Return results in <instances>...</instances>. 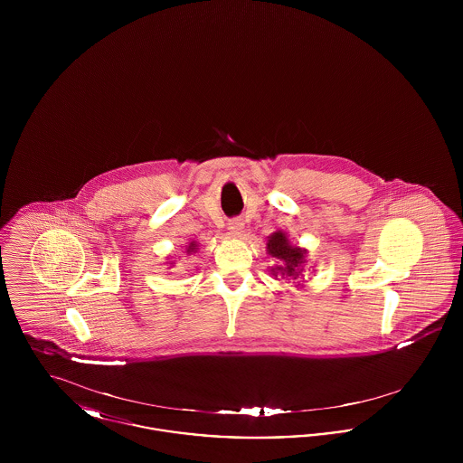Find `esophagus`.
Returning <instances> with one entry per match:
<instances>
[{"instance_id": "esophagus-1", "label": "esophagus", "mask_w": 463, "mask_h": 463, "mask_svg": "<svg viewBox=\"0 0 463 463\" xmlns=\"http://www.w3.org/2000/svg\"><path fill=\"white\" fill-rule=\"evenodd\" d=\"M227 229H229V234H231L232 238H240L242 232L241 219H232V221L227 223Z\"/></svg>"}]
</instances>
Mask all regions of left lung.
<instances>
[{
    "mask_svg": "<svg viewBox=\"0 0 463 463\" xmlns=\"http://www.w3.org/2000/svg\"><path fill=\"white\" fill-rule=\"evenodd\" d=\"M267 251L270 257L279 260V264L270 269L272 276H276V278L283 276V278H291V279H297L302 276L307 250H304L300 246H291L288 241L287 232H283V231L272 232L267 241Z\"/></svg>",
    "mask_w": 463,
    "mask_h": 463,
    "instance_id": "left-lung-1",
    "label": "left lung"
}]
</instances>
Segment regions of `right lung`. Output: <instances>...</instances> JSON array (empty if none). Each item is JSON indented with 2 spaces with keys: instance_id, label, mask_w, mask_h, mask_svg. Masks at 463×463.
<instances>
[{
  "instance_id": "right-lung-1",
  "label": "right lung",
  "mask_w": 463,
  "mask_h": 463,
  "mask_svg": "<svg viewBox=\"0 0 463 463\" xmlns=\"http://www.w3.org/2000/svg\"><path fill=\"white\" fill-rule=\"evenodd\" d=\"M196 251H198V242L191 241L185 246V253H187V255H193V253H196Z\"/></svg>"
}]
</instances>
